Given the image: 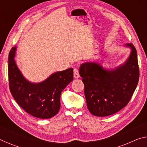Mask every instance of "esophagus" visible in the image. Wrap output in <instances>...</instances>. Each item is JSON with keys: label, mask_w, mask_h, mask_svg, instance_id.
Masks as SVG:
<instances>
[{"label": "esophagus", "mask_w": 147, "mask_h": 147, "mask_svg": "<svg viewBox=\"0 0 147 147\" xmlns=\"http://www.w3.org/2000/svg\"><path fill=\"white\" fill-rule=\"evenodd\" d=\"M80 77V74H79V72L78 69H74V78L75 79L79 78Z\"/></svg>", "instance_id": "esophagus-1"}]
</instances>
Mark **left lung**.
I'll use <instances>...</instances> for the list:
<instances>
[{
    "label": "left lung",
    "mask_w": 147,
    "mask_h": 147,
    "mask_svg": "<svg viewBox=\"0 0 147 147\" xmlns=\"http://www.w3.org/2000/svg\"><path fill=\"white\" fill-rule=\"evenodd\" d=\"M127 59L113 69L103 67L100 62L82 63L79 73L84 84L88 108L92 115L106 117L127 105L138 86L139 71L137 51L131 43Z\"/></svg>",
    "instance_id": "left-lung-1"
}]
</instances>
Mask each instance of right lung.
Here are the masks:
<instances>
[{"instance_id": "obj_1", "label": "right lung", "mask_w": 147, "mask_h": 147, "mask_svg": "<svg viewBox=\"0 0 147 147\" xmlns=\"http://www.w3.org/2000/svg\"><path fill=\"white\" fill-rule=\"evenodd\" d=\"M17 47L9 52L8 77L9 89L17 103L35 117L49 119L60 108L62 91L73 80V69L56 72L43 82L33 83L22 74L15 60Z\"/></svg>"}]
</instances>
